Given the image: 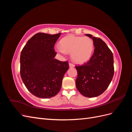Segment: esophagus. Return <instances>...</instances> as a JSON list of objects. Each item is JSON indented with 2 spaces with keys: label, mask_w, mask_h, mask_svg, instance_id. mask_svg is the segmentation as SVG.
<instances>
[{
  "label": "esophagus",
  "mask_w": 132,
  "mask_h": 132,
  "mask_svg": "<svg viewBox=\"0 0 132 132\" xmlns=\"http://www.w3.org/2000/svg\"><path fill=\"white\" fill-rule=\"evenodd\" d=\"M69 65L70 68H73V67H74V64H73L71 63H69Z\"/></svg>",
  "instance_id": "obj_1"
}]
</instances>
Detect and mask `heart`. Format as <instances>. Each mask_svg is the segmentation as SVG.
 Masks as SVG:
<instances>
[{"mask_svg":"<svg viewBox=\"0 0 132 132\" xmlns=\"http://www.w3.org/2000/svg\"><path fill=\"white\" fill-rule=\"evenodd\" d=\"M60 47L56 51L59 53H70L73 61L82 64L87 62L91 57L94 49V42L87 36H77L70 35L65 36L59 41Z\"/></svg>","mask_w":132,"mask_h":132,"instance_id":"1","label":"heart"}]
</instances>
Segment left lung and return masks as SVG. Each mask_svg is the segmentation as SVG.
Instances as JSON below:
<instances>
[{
	"mask_svg": "<svg viewBox=\"0 0 132 132\" xmlns=\"http://www.w3.org/2000/svg\"><path fill=\"white\" fill-rule=\"evenodd\" d=\"M85 35L93 39L94 52L88 62L82 65L75 66L78 72L75 84L83 96L94 97L102 94L113 78V55L101 38L93 37L90 34Z\"/></svg>",
	"mask_w": 132,
	"mask_h": 132,
	"instance_id": "8db88e82",
	"label": "left lung"
}]
</instances>
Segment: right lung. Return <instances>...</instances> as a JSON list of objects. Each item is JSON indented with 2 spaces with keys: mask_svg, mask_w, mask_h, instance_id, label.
Here are the masks:
<instances>
[{
  "mask_svg": "<svg viewBox=\"0 0 132 132\" xmlns=\"http://www.w3.org/2000/svg\"><path fill=\"white\" fill-rule=\"evenodd\" d=\"M61 33H37L27 41L20 55V75L27 90L35 96L48 98L61 90L68 63L54 59V47Z\"/></svg>",
  "mask_w": 132,
  "mask_h": 132,
  "instance_id": "add662e5",
  "label": "right lung"
}]
</instances>
